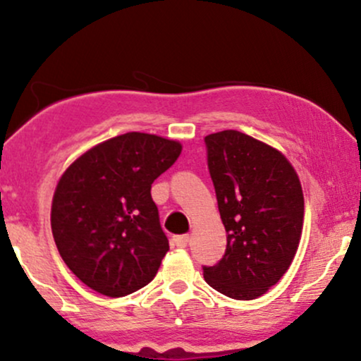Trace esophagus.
I'll use <instances>...</instances> for the list:
<instances>
[{
	"mask_svg": "<svg viewBox=\"0 0 361 361\" xmlns=\"http://www.w3.org/2000/svg\"><path fill=\"white\" fill-rule=\"evenodd\" d=\"M171 243H173V246H176V247H186L190 243V235L188 234L175 235V238L171 239Z\"/></svg>",
	"mask_w": 361,
	"mask_h": 361,
	"instance_id": "esophagus-1",
	"label": "esophagus"
}]
</instances>
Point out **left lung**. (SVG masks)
Here are the masks:
<instances>
[{
    "label": "left lung",
    "instance_id": "8db88e82",
    "mask_svg": "<svg viewBox=\"0 0 361 361\" xmlns=\"http://www.w3.org/2000/svg\"><path fill=\"white\" fill-rule=\"evenodd\" d=\"M205 144L227 247L215 267L204 268V279L231 299H258L279 283L299 250V175L279 149L239 130L215 132Z\"/></svg>",
    "mask_w": 361,
    "mask_h": 361
}]
</instances>
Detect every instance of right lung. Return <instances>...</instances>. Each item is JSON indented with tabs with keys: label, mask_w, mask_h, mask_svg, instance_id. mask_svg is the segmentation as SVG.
Listing matches in <instances>:
<instances>
[{
	"label": "right lung",
	"mask_w": 361,
	"mask_h": 361,
	"mask_svg": "<svg viewBox=\"0 0 361 361\" xmlns=\"http://www.w3.org/2000/svg\"><path fill=\"white\" fill-rule=\"evenodd\" d=\"M181 149L178 140L127 132L82 152L62 173L52 197V235L86 287L126 297L154 279L169 244L151 185Z\"/></svg>",
	"instance_id": "right-lung-1"
}]
</instances>
